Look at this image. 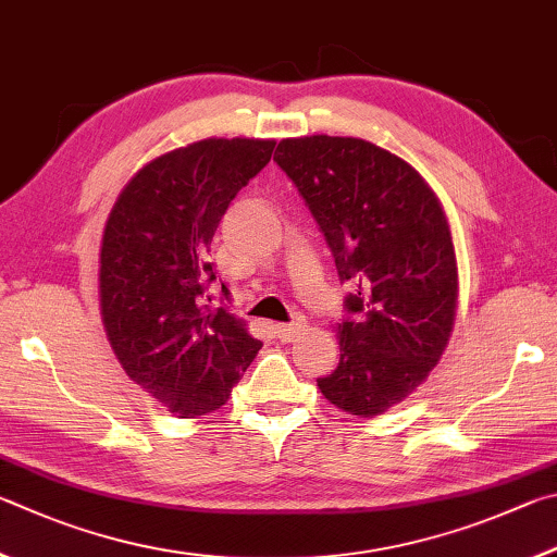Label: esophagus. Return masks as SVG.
I'll use <instances>...</instances> for the list:
<instances>
[{"mask_svg": "<svg viewBox=\"0 0 557 557\" xmlns=\"http://www.w3.org/2000/svg\"><path fill=\"white\" fill-rule=\"evenodd\" d=\"M273 330H276V337L281 343H294V339L300 335V330H304V325L290 323V325H276Z\"/></svg>", "mask_w": 557, "mask_h": 557, "instance_id": "esophagus-1", "label": "esophagus"}]
</instances>
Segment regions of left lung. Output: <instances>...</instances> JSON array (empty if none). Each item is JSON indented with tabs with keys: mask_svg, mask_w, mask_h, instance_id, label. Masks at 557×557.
<instances>
[{
	"mask_svg": "<svg viewBox=\"0 0 557 557\" xmlns=\"http://www.w3.org/2000/svg\"><path fill=\"white\" fill-rule=\"evenodd\" d=\"M273 161L333 251L345 296L339 362L318 386L352 416H379L431 374L457 306L453 237L441 202L411 165L352 136L278 144Z\"/></svg>",
	"mask_w": 557,
	"mask_h": 557,
	"instance_id": "8db88e82",
	"label": "left lung"
}]
</instances>
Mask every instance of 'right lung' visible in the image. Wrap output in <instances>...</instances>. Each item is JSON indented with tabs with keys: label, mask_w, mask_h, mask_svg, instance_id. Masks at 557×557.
<instances>
[{
	"label": "right lung",
	"mask_w": 557,
	"mask_h": 557,
	"mask_svg": "<svg viewBox=\"0 0 557 557\" xmlns=\"http://www.w3.org/2000/svg\"><path fill=\"white\" fill-rule=\"evenodd\" d=\"M276 141L205 139L134 175L107 220L102 323L132 382L178 418L210 413L261 349L227 308L202 306L222 214Z\"/></svg>",
	"instance_id": "obj_1"
}]
</instances>
